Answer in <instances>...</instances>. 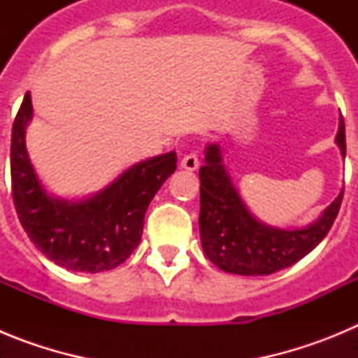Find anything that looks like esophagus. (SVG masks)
Segmentation results:
<instances>
[{
    "mask_svg": "<svg viewBox=\"0 0 358 358\" xmlns=\"http://www.w3.org/2000/svg\"><path fill=\"white\" fill-rule=\"evenodd\" d=\"M181 169L189 170V172H194V170L199 169V156L197 154H186L185 157L181 159Z\"/></svg>",
    "mask_w": 358,
    "mask_h": 358,
    "instance_id": "34e87169",
    "label": "esophagus"
}]
</instances>
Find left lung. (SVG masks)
I'll use <instances>...</instances> for the list:
<instances>
[{
    "label": "left lung",
    "instance_id": "8db88e82",
    "mask_svg": "<svg viewBox=\"0 0 358 358\" xmlns=\"http://www.w3.org/2000/svg\"><path fill=\"white\" fill-rule=\"evenodd\" d=\"M335 143L343 157L346 156L343 116ZM199 177L202 249L218 268L242 276H267L301 260L328 235L343 202L341 192L315 222L301 229H281L262 222L248 210L222 163V152L217 143L206 147Z\"/></svg>",
    "mask_w": 358,
    "mask_h": 358
}]
</instances>
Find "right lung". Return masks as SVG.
<instances>
[{
	"instance_id": "obj_1",
	"label": "right lung",
	"mask_w": 358,
	"mask_h": 358,
	"mask_svg": "<svg viewBox=\"0 0 358 358\" xmlns=\"http://www.w3.org/2000/svg\"><path fill=\"white\" fill-rule=\"evenodd\" d=\"M24 94L12 125V197L19 222L46 258L73 273H103L132 255L143 233L147 208L176 172V152L132 164L102 192L82 201L52 197L28 157L24 131L31 120Z\"/></svg>"
}]
</instances>
